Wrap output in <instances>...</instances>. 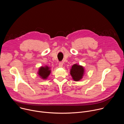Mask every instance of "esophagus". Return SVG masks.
Segmentation results:
<instances>
[{
	"label": "esophagus",
	"mask_w": 124,
	"mask_h": 124,
	"mask_svg": "<svg viewBox=\"0 0 124 124\" xmlns=\"http://www.w3.org/2000/svg\"><path fill=\"white\" fill-rule=\"evenodd\" d=\"M59 67H60V68H61V67H63V63L62 62H59Z\"/></svg>",
	"instance_id": "34e87169"
}]
</instances>
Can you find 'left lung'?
Here are the masks:
<instances>
[{
	"label": "left lung",
	"instance_id": "8db88e82",
	"mask_svg": "<svg viewBox=\"0 0 124 124\" xmlns=\"http://www.w3.org/2000/svg\"><path fill=\"white\" fill-rule=\"evenodd\" d=\"M84 68L82 66L78 65L77 64L73 65L70 70V75L72 77L74 80L76 81L81 79L84 75Z\"/></svg>",
	"mask_w": 124,
	"mask_h": 124
}]
</instances>
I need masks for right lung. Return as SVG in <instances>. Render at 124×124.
<instances>
[{"label":"right lung","instance_id":"obj_1","mask_svg":"<svg viewBox=\"0 0 124 124\" xmlns=\"http://www.w3.org/2000/svg\"><path fill=\"white\" fill-rule=\"evenodd\" d=\"M51 72L50 68L46 66L45 67H41L40 68L38 74L40 77L43 79H46Z\"/></svg>","mask_w":124,"mask_h":124}]
</instances>
